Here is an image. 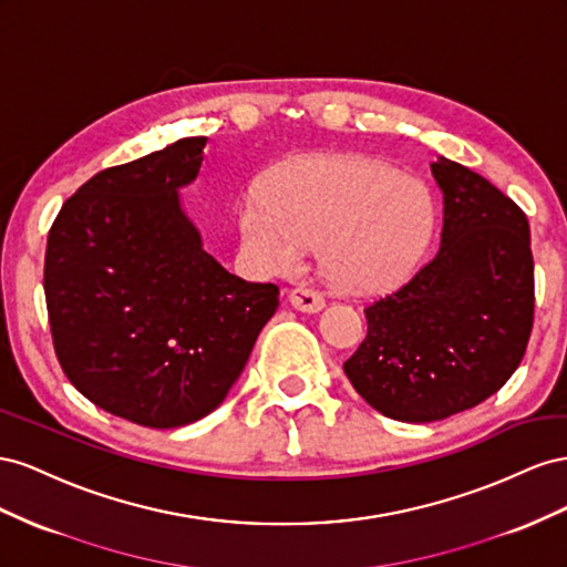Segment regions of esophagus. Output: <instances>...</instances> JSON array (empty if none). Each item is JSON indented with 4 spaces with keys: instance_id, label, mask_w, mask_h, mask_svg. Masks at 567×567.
<instances>
[{
    "instance_id": "esophagus-1",
    "label": "esophagus",
    "mask_w": 567,
    "mask_h": 567,
    "mask_svg": "<svg viewBox=\"0 0 567 567\" xmlns=\"http://www.w3.org/2000/svg\"><path fill=\"white\" fill-rule=\"evenodd\" d=\"M289 303H292L301 313H318L322 306H326V299H322V295L313 292V289L297 287L289 292Z\"/></svg>"
}]
</instances>
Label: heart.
<instances>
[{
	"label": "heart",
	"mask_w": 567,
	"mask_h": 567,
	"mask_svg": "<svg viewBox=\"0 0 567 567\" xmlns=\"http://www.w3.org/2000/svg\"><path fill=\"white\" fill-rule=\"evenodd\" d=\"M432 225L423 183L361 156L289 161L239 214L241 239L266 268L292 270L303 247L320 245L328 278L359 295L406 280Z\"/></svg>",
	"instance_id": "b5f03b06"
}]
</instances>
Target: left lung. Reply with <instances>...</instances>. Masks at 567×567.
<instances>
[{"instance_id": "obj_1", "label": "left lung", "mask_w": 567, "mask_h": 567, "mask_svg": "<svg viewBox=\"0 0 567 567\" xmlns=\"http://www.w3.org/2000/svg\"><path fill=\"white\" fill-rule=\"evenodd\" d=\"M442 245L415 278L365 309L344 373L370 406L432 423L496 394L520 365L535 320V261L523 208L487 177L440 156Z\"/></svg>"}]
</instances>
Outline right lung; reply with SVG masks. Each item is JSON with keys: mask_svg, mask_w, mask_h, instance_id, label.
I'll return each instance as SVG.
<instances>
[{"mask_svg": "<svg viewBox=\"0 0 567 567\" xmlns=\"http://www.w3.org/2000/svg\"><path fill=\"white\" fill-rule=\"evenodd\" d=\"M208 137H183L80 187L47 239L44 297L75 390L131 423L168 430L218 409L278 309L204 249L181 189Z\"/></svg>", "mask_w": 567, "mask_h": 567, "instance_id": "add662e5", "label": "right lung"}]
</instances>
